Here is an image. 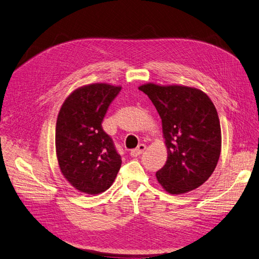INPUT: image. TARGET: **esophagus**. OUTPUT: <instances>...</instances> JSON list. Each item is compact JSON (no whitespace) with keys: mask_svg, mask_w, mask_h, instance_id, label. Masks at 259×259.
I'll return each instance as SVG.
<instances>
[{"mask_svg":"<svg viewBox=\"0 0 259 259\" xmlns=\"http://www.w3.org/2000/svg\"><path fill=\"white\" fill-rule=\"evenodd\" d=\"M145 149H146V146H145L144 144H139V145L137 146V148L131 150L130 155H131L132 157H137V156H139V155H142V153L145 151Z\"/></svg>","mask_w":259,"mask_h":259,"instance_id":"34e87169","label":"esophagus"}]
</instances>
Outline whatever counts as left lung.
Masks as SVG:
<instances>
[{"label":"left lung","mask_w":259,"mask_h":259,"mask_svg":"<svg viewBox=\"0 0 259 259\" xmlns=\"http://www.w3.org/2000/svg\"><path fill=\"white\" fill-rule=\"evenodd\" d=\"M149 97L161 117L167 159L157 180L173 195L199 187L214 171L221 151L217 110L201 90L187 86L146 83L138 88Z\"/></svg>","instance_id":"obj_1"}]
</instances>
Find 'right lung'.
<instances>
[{"mask_svg":"<svg viewBox=\"0 0 259 259\" xmlns=\"http://www.w3.org/2000/svg\"><path fill=\"white\" fill-rule=\"evenodd\" d=\"M122 87L92 83L76 89L62 104L55 127L60 169L76 190L107 191L122 164L114 143L102 128L108 108Z\"/></svg>","mask_w":259,"mask_h":259,"instance_id":"1","label":"right lung"}]
</instances>
